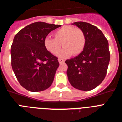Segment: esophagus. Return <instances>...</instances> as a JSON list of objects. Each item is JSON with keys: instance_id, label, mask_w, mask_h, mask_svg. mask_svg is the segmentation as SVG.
<instances>
[{"instance_id": "1", "label": "esophagus", "mask_w": 122, "mask_h": 122, "mask_svg": "<svg viewBox=\"0 0 122 122\" xmlns=\"http://www.w3.org/2000/svg\"><path fill=\"white\" fill-rule=\"evenodd\" d=\"M58 61H59V63H60V64H61V63H65V60L63 59H58Z\"/></svg>"}]
</instances>
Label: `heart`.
Here are the masks:
<instances>
[{"label":"heart","mask_w":122,"mask_h":122,"mask_svg":"<svg viewBox=\"0 0 122 122\" xmlns=\"http://www.w3.org/2000/svg\"><path fill=\"white\" fill-rule=\"evenodd\" d=\"M53 36L54 39L46 37L44 41L46 50L53 55L59 52L61 44L64 48L59 52L58 56L61 58H66L71 54L77 56L84 49L86 43L85 34L78 28L64 26L54 31Z\"/></svg>","instance_id":"heart-1"}]
</instances>
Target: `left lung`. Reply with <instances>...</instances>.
I'll return each instance as SVG.
<instances>
[{
  "label": "left lung",
  "instance_id": "left-lung-1",
  "mask_svg": "<svg viewBox=\"0 0 122 122\" xmlns=\"http://www.w3.org/2000/svg\"><path fill=\"white\" fill-rule=\"evenodd\" d=\"M83 31L86 43L81 54L67 59V76L73 87L87 91L95 89L105 78L110 63L108 40L98 28L85 22L72 23Z\"/></svg>",
  "mask_w": 122,
  "mask_h": 122
}]
</instances>
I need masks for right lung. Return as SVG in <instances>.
I'll return each instance as SVG.
<instances>
[{
	"label": "right lung",
	"instance_id": "right-lung-1",
	"mask_svg": "<svg viewBox=\"0 0 122 122\" xmlns=\"http://www.w3.org/2000/svg\"><path fill=\"white\" fill-rule=\"evenodd\" d=\"M60 26L36 22L15 35L10 49L12 68L21 85L28 91H43L53 82L59 64L57 57L46 50L44 41Z\"/></svg>",
	"mask_w": 122,
	"mask_h": 122
}]
</instances>
